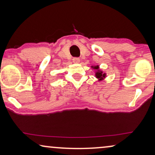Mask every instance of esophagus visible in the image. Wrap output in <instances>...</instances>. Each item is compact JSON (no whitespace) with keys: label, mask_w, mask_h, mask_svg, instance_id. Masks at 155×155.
I'll use <instances>...</instances> for the list:
<instances>
[{"label":"esophagus","mask_w":155,"mask_h":155,"mask_svg":"<svg viewBox=\"0 0 155 155\" xmlns=\"http://www.w3.org/2000/svg\"><path fill=\"white\" fill-rule=\"evenodd\" d=\"M80 59L79 58H73V63H80Z\"/></svg>","instance_id":"obj_1"}]
</instances>
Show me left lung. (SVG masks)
Returning <instances> with one entry per match:
<instances>
[{"instance_id": "obj_1", "label": "left lung", "mask_w": 155, "mask_h": 155, "mask_svg": "<svg viewBox=\"0 0 155 155\" xmlns=\"http://www.w3.org/2000/svg\"><path fill=\"white\" fill-rule=\"evenodd\" d=\"M94 68L97 70V73H96V74H95V75H96L97 78H98L99 80H103L104 78L106 77V74L105 73H103L102 71H100L99 70V66H98V65H97V66H94Z\"/></svg>"}]
</instances>
